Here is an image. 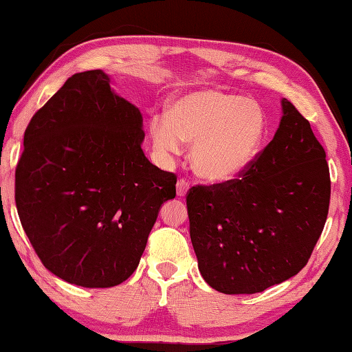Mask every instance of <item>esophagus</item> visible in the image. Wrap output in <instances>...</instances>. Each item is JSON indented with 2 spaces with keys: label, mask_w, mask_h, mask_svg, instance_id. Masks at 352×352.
<instances>
[{
  "label": "esophagus",
  "mask_w": 352,
  "mask_h": 352,
  "mask_svg": "<svg viewBox=\"0 0 352 352\" xmlns=\"http://www.w3.org/2000/svg\"><path fill=\"white\" fill-rule=\"evenodd\" d=\"M188 189H189V185L186 180H178V183H177V196L178 197H185L188 194Z\"/></svg>",
  "instance_id": "esophagus-1"
}]
</instances>
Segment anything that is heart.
Instances as JSON below:
<instances>
[{"label":"heart","mask_w":352,"mask_h":352,"mask_svg":"<svg viewBox=\"0 0 352 352\" xmlns=\"http://www.w3.org/2000/svg\"><path fill=\"white\" fill-rule=\"evenodd\" d=\"M266 116L248 97L202 89L177 98L169 116L150 119L156 152L172 158L192 146V166L208 182L235 180L254 163L263 144Z\"/></svg>","instance_id":"1"}]
</instances>
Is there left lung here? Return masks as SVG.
I'll return each instance as SVG.
<instances>
[{"label": "left lung", "instance_id": "1", "mask_svg": "<svg viewBox=\"0 0 352 352\" xmlns=\"http://www.w3.org/2000/svg\"><path fill=\"white\" fill-rule=\"evenodd\" d=\"M280 103L274 138L241 178L188 192L199 271L219 293H260L296 276L326 224V152L309 120L287 98Z\"/></svg>", "mask_w": 352, "mask_h": 352}]
</instances>
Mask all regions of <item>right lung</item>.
Instances as JSON below:
<instances>
[{
  "label": "right lung",
  "instance_id": "1",
  "mask_svg": "<svg viewBox=\"0 0 352 352\" xmlns=\"http://www.w3.org/2000/svg\"><path fill=\"white\" fill-rule=\"evenodd\" d=\"M142 114L103 70L75 74L32 117L15 204L38 258L63 280L109 288L139 265L177 177L142 152Z\"/></svg>",
  "mask_w": 352,
  "mask_h": 352
}]
</instances>
